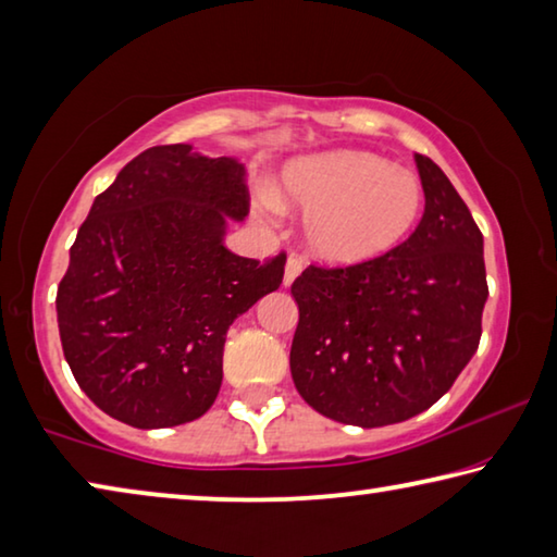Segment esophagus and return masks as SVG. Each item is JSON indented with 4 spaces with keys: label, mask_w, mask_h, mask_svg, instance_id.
Returning <instances> with one entry per match:
<instances>
[{
    "label": "esophagus",
    "mask_w": 557,
    "mask_h": 557,
    "mask_svg": "<svg viewBox=\"0 0 557 557\" xmlns=\"http://www.w3.org/2000/svg\"><path fill=\"white\" fill-rule=\"evenodd\" d=\"M305 270V262H301L299 256H289L287 258V265H285V287H289L292 282L299 277V272Z\"/></svg>",
    "instance_id": "obj_1"
}]
</instances>
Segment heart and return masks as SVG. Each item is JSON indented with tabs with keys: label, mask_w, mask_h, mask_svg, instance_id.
<instances>
[{
	"label": "heart",
	"mask_w": 557,
	"mask_h": 557,
	"mask_svg": "<svg viewBox=\"0 0 557 557\" xmlns=\"http://www.w3.org/2000/svg\"><path fill=\"white\" fill-rule=\"evenodd\" d=\"M275 201L307 211V250L329 265H358L398 248L425 206L420 178L385 157L342 149L292 162Z\"/></svg>",
	"instance_id": "1"
}]
</instances>
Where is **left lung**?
<instances>
[{"instance_id": "8db88e82", "label": "left lung", "mask_w": 557, "mask_h": 557, "mask_svg": "<svg viewBox=\"0 0 557 557\" xmlns=\"http://www.w3.org/2000/svg\"><path fill=\"white\" fill-rule=\"evenodd\" d=\"M414 164L425 213L408 240L358 265H309L292 282V381L344 425L383 428L428 410L482 338V231L430 157L414 154Z\"/></svg>"}]
</instances>
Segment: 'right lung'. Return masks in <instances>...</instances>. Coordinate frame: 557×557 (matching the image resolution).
Returning <instances> with one entry per match:
<instances>
[{
    "mask_svg": "<svg viewBox=\"0 0 557 557\" xmlns=\"http://www.w3.org/2000/svg\"><path fill=\"white\" fill-rule=\"evenodd\" d=\"M248 211L245 166L191 145L145 149L92 201L55 312L73 379L110 418L154 430L211 408L228 326L285 275V252L223 245Z\"/></svg>",
    "mask_w": 557,
    "mask_h": 557,
    "instance_id": "obj_1",
    "label": "right lung"
}]
</instances>
